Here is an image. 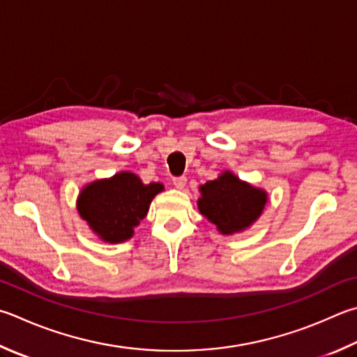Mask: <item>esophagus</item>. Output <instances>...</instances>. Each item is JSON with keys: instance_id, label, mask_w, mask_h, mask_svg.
I'll return each instance as SVG.
<instances>
[{"instance_id": "esophagus-1", "label": "esophagus", "mask_w": 357, "mask_h": 357, "mask_svg": "<svg viewBox=\"0 0 357 357\" xmlns=\"http://www.w3.org/2000/svg\"><path fill=\"white\" fill-rule=\"evenodd\" d=\"M173 185L176 187V189L183 190L184 187L187 185V178H184V176H181V178H174V179H173Z\"/></svg>"}]
</instances>
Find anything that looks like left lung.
<instances>
[{"label":"left lung","instance_id":"obj_1","mask_svg":"<svg viewBox=\"0 0 357 357\" xmlns=\"http://www.w3.org/2000/svg\"><path fill=\"white\" fill-rule=\"evenodd\" d=\"M201 197L197 204L199 212L217 226L223 236L243 232L262 215L268 193L225 170L217 179L199 185Z\"/></svg>","mask_w":357,"mask_h":357}]
</instances>
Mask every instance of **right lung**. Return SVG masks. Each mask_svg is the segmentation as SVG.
Listing matches in <instances>:
<instances>
[{
  "label": "right lung",
  "instance_id": "1",
  "mask_svg": "<svg viewBox=\"0 0 357 357\" xmlns=\"http://www.w3.org/2000/svg\"><path fill=\"white\" fill-rule=\"evenodd\" d=\"M162 190L164 184H144L135 173L120 172L84 185L76 209L102 242L121 243L134 236V228L146 217L153 198Z\"/></svg>",
  "mask_w": 357,
  "mask_h": 357
}]
</instances>
